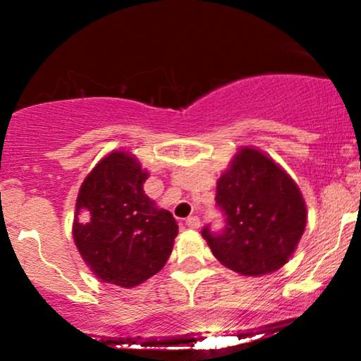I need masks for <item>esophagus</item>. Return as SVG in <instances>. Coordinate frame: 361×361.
I'll return each instance as SVG.
<instances>
[{
	"label": "esophagus",
	"instance_id": "obj_1",
	"mask_svg": "<svg viewBox=\"0 0 361 361\" xmlns=\"http://www.w3.org/2000/svg\"><path fill=\"white\" fill-rule=\"evenodd\" d=\"M185 225L192 230H197L200 226V219H199V216H189V219L185 220Z\"/></svg>",
	"mask_w": 361,
	"mask_h": 361
}]
</instances>
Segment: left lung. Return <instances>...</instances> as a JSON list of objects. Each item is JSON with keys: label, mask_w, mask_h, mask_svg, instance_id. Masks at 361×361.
<instances>
[{"label": "left lung", "mask_w": 361, "mask_h": 361, "mask_svg": "<svg viewBox=\"0 0 361 361\" xmlns=\"http://www.w3.org/2000/svg\"><path fill=\"white\" fill-rule=\"evenodd\" d=\"M225 230L202 231L221 264L241 276H264L288 263L307 224V207L288 172L266 152L241 146L216 182Z\"/></svg>", "instance_id": "obj_1"}]
</instances>
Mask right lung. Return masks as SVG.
I'll return each mask as SVG.
<instances>
[{"instance_id":"1","label":"right lung","mask_w":361,"mask_h":361,"mask_svg":"<svg viewBox=\"0 0 361 361\" xmlns=\"http://www.w3.org/2000/svg\"><path fill=\"white\" fill-rule=\"evenodd\" d=\"M147 177L135 154L116 149L82 182L72 235L102 283L135 288L159 273L172 253L179 226L145 194Z\"/></svg>"}]
</instances>
